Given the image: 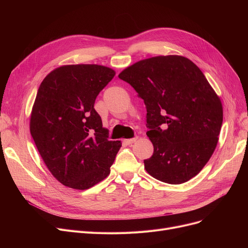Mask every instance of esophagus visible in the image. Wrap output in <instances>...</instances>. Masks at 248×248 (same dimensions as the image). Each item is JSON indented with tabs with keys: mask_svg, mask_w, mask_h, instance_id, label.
I'll list each match as a JSON object with an SVG mask.
<instances>
[{
	"mask_svg": "<svg viewBox=\"0 0 248 248\" xmlns=\"http://www.w3.org/2000/svg\"><path fill=\"white\" fill-rule=\"evenodd\" d=\"M138 137H136V138H133V139H128V140H124V142L126 145H132V144H134V142L136 141V140H138Z\"/></svg>",
	"mask_w": 248,
	"mask_h": 248,
	"instance_id": "obj_1",
	"label": "esophagus"
}]
</instances>
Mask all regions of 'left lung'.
<instances>
[{"label": "left lung", "mask_w": 248, "mask_h": 248, "mask_svg": "<svg viewBox=\"0 0 248 248\" xmlns=\"http://www.w3.org/2000/svg\"><path fill=\"white\" fill-rule=\"evenodd\" d=\"M119 77L131 84L147 108V136L154 154L146 171L168 184L199 174L211 158L223 122L219 96L203 72L179 55L140 60Z\"/></svg>", "instance_id": "8db88e82"}]
</instances>
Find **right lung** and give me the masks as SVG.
<instances>
[{
  "mask_svg": "<svg viewBox=\"0 0 248 248\" xmlns=\"http://www.w3.org/2000/svg\"><path fill=\"white\" fill-rule=\"evenodd\" d=\"M114 75L102 65H63L39 86L31 136L48 170L64 186L86 190L110 173L122 142L109 140L94 102Z\"/></svg>",
  "mask_w": 248,
  "mask_h": 248,
  "instance_id": "obj_1",
  "label": "right lung"
}]
</instances>
